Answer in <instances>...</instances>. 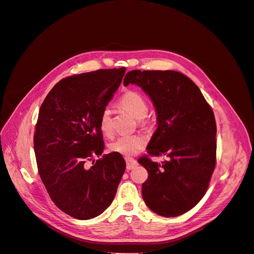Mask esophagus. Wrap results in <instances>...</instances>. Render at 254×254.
Returning <instances> with one entry per match:
<instances>
[{
  "mask_svg": "<svg viewBox=\"0 0 254 254\" xmlns=\"http://www.w3.org/2000/svg\"><path fill=\"white\" fill-rule=\"evenodd\" d=\"M126 164H127V170L130 171V170H133V168L137 165V162L134 159L127 158L126 159Z\"/></svg>",
  "mask_w": 254,
  "mask_h": 254,
  "instance_id": "esophagus-1",
  "label": "esophagus"
}]
</instances>
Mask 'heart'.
Listing matches in <instances>:
<instances>
[{"label":"heart","mask_w":254,"mask_h":254,"mask_svg":"<svg viewBox=\"0 0 254 254\" xmlns=\"http://www.w3.org/2000/svg\"><path fill=\"white\" fill-rule=\"evenodd\" d=\"M120 104L129 113H131L136 119H143L148 112L147 103L144 97L134 91H129L121 97ZM99 129L105 135L112 133V121L111 112L108 108L103 110L99 118ZM147 143V139L142 134L122 135L110 143L109 149L112 152L119 153L124 157H132L137 152L144 149Z\"/></svg>","instance_id":"heart-1"}]
</instances>
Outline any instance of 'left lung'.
Listing matches in <instances>:
<instances>
[{
  "instance_id": "8db88e82",
  "label": "left lung",
  "mask_w": 254,
  "mask_h": 254,
  "mask_svg": "<svg viewBox=\"0 0 254 254\" xmlns=\"http://www.w3.org/2000/svg\"><path fill=\"white\" fill-rule=\"evenodd\" d=\"M136 84L157 112V129L147 145L149 156H166L162 163L148 156L137 162L148 172L142 196L149 209L164 217L187 213L201 200L216 162V122L201 91L176 71L126 74L124 86Z\"/></svg>"
}]
</instances>
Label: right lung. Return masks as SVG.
<instances>
[{"instance_id":"add662e5","label":"right lung","mask_w":254,"mask_h":254,"mask_svg":"<svg viewBox=\"0 0 254 254\" xmlns=\"http://www.w3.org/2000/svg\"><path fill=\"white\" fill-rule=\"evenodd\" d=\"M126 67L97 70L61 79L42 103L34 148L38 172L58 209L87 220L102 214L117 194L126 162L104 151L99 118L111 101Z\"/></svg>"}]
</instances>
